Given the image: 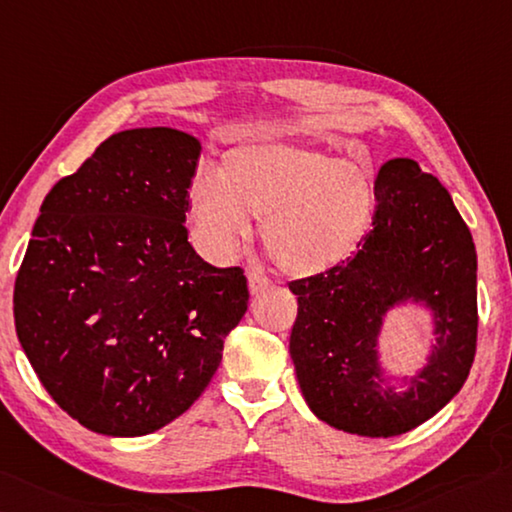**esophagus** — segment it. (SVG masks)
I'll list each match as a JSON object with an SVG mask.
<instances>
[{
	"instance_id": "1",
	"label": "esophagus",
	"mask_w": 512,
	"mask_h": 512,
	"mask_svg": "<svg viewBox=\"0 0 512 512\" xmlns=\"http://www.w3.org/2000/svg\"><path fill=\"white\" fill-rule=\"evenodd\" d=\"M247 283H249L251 294H258V292H263L265 288H270V279H267V276L261 270H251L247 274Z\"/></svg>"
}]
</instances>
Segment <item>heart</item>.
<instances>
[{
	"mask_svg": "<svg viewBox=\"0 0 512 512\" xmlns=\"http://www.w3.org/2000/svg\"><path fill=\"white\" fill-rule=\"evenodd\" d=\"M375 211L369 159L330 157L279 139L224 152L220 177H197L188 195L193 240L209 261L236 258L256 215L276 263L299 279L344 265L369 236Z\"/></svg>",
	"mask_w": 512,
	"mask_h": 512,
	"instance_id": "obj_1",
	"label": "heart"
}]
</instances>
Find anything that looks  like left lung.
Masks as SVG:
<instances>
[{"label":"left lung","instance_id":"1","mask_svg":"<svg viewBox=\"0 0 512 512\" xmlns=\"http://www.w3.org/2000/svg\"><path fill=\"white\" fill-rule=\"evenodd\" d=\"M373 229L344 265L290 283L299 312L290 355L312 414L348 434L389 438L438 414L477 351V251L447 188L418 161L380 168ZM416 305L435 339L402 379L381 362L389 311Z\"/></svg>","mask_w":512,"mask_h":512}]
</instances>
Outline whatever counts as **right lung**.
<instances>
[{
    "label": "right lung",
    "instance_id": "right-lung-1",
    "mask_svg": "<svg viewBox=\"0 0 512 512\" xmlns=\"http://www.w3.org/2000/svg\"><path fill=\"white\" fill-rule=\"evenodd\" d=\"M202 143L175 128L112 134L40 206L17 272V339L49 396L105 436H146L202 396L245 317L240 267L188 242Z\"/></svg>",
    "mask_w": 512,
    "mask_h": 512
}]
</instances>
